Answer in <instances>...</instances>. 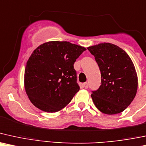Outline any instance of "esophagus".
I'll return each instance as SVG.
<instances>
[{
    "instance_id": "obj_1",
    "label": "esophagus",
    "mask_w": 146,
    "mask_h": 146,
    "mask_svg": "<svg viewBox=\"0 0 146 146\" xmlns=\"http://www.w3.org/2000/svg\"><path fill=\"white\" fill-rule=\"evenodd\" d=\"M83 87L85 89H87V88H88V87H89L88 83H83Z\"/></svg>"
}]
</instances>
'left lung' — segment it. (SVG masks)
Listing matches in <instances>:
<instances>
[{
	"label": "left lung",
	"instance_id": "left-lung-1",
	"mask_svg": "<svg viewBox=\"0 0 146 146\" xmlns=\"http://www.w3.org/2000/svg\"><path fill=\"white\" fill-rule=\"evenodd\" d=\"M101 73V85L91 96L99 111L107 115L124 111L136 96L138 78L130 56L119 46L101 43L90 46Z\"/></svg>",
	"mask_w": 146,
	"mask_h": 146
}]
</instances>
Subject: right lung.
<instances>
[{"mask_svg":"<svg viewBox=\"0 0 146 146\" xmlns=\"http://www.w3.org/2000/svg\"><path fill=\"white\" fill-rule=\"evenodd\" d=\"M86 50L68 42H46L33 52L25 71V88L35 107L57 112L68 104L80 90L74 63Z\"/></svg>","mask_w":146,"mask_h":146,"instance_id":"1","label":"right lung"}]
</instances>
